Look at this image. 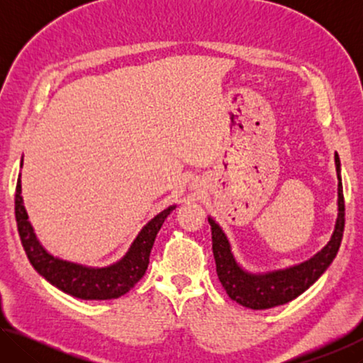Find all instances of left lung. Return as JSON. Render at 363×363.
<instances>
[{
  "label": "left lung",
  "mask_w": 363,
  "mask_h": 363,
  "mask_svg": "<svg viewBox=\"0 0 363 363\" xmlns=\"http://www.w3.org/2000/svg\"><path fill=\"white\" fill-rule=\"evenodd\" d=\"M335 167L337 176V213L335 219L333 232L327 245L318 250L314 256L293 266L264 270L256 272L243 267L233 255L232 243L216 220L208 216L211 225L213 255L216 261V272L219 281L229 298L248 309L261 311L286 304L303 294L307 288L312 286L322 277L325 270L330 267L340 250L342 230H344V196L341 184V162L335 153Z\"/></svg>",
  "instance_id": "obj_1"
}]
</instances>
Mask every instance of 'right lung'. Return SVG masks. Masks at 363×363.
I'll return each mask as SVG.
<instances>
[{
    "instance_id": "right-lung-1",
    "label": "right lung",
    "mask_w": 363,
    "mask_h": 363,
    "mask_svg": "<svg viewBox=\"0 0 363 363\" xmlns=\"http://www.w3.org/2000/svg\"><path fill=\"white\" fill-rule=\"evenodd\" d=\"M22 167L23 157L21 160V168ZM21 182L19 174L16 187V219L23 250H26L30 262L36 272L45 277L49 284L79 299H116L130 291L144 277L157 233L162 229L168 214L177 206L176 203L169 205L155 214L139 230L130 248L120 259L108 266L94 267L62 259L45 248V245L36 235L32 223L28 220Z\"/></svg>"
}]
</instances>
